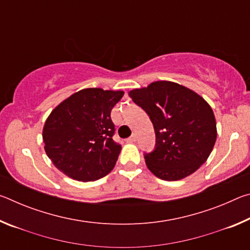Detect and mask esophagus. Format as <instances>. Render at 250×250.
Returning a JSON list of instances; mask_svg holds the SVG:
<instances>
[{"instance_id": "1", "label": "esophagus", "mask_w": 250, "mask_h": 250, "mask_svg": "<svg viewBox=\"0 0 250 250\" xmlns=\"http://www.w3.org/2000/svg\"><path fill=\"white\" fill-rule=\"evenodd\" d=\"M134 141H137V134H132L128 139V142H134Z\"/></svg>"}]
</instances>
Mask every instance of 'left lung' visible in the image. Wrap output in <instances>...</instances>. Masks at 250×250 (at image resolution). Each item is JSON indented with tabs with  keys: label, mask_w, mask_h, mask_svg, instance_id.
Here are the masks:
<instances>
[{
	"label": "left lung",
	"mask_w": 250,
	"mask_h": 250,
	"mask_svg": "<svg viewBox=\"0 0 250 250\" xmlns=\"http://www.w3.org/2000/svg\"><path fill=\"white\" fill-rule=\"evenodd\" d=\"M129 96L153 124L155 146L145 159L155 176L177 181L205 163L217 132L213 110L201 96L172 82L152 83Z\"/></svg>",
	"instance_id": "left-lung-1"
}]
</instances>
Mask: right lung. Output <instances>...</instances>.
Instances as JSON below:
<instances>
[{
	"label": "right lung",
	"mask_w": 250,
	"mask_h": 250,
	"mask_svg": "<svg viewBox=\"0 0 250 250\" xmlns=\"http://www.w3.org/2000/svg\"><path fill=\"white\" fill-rule=\"evenodd\" d=\"M124 91L87 88L58 104L43 129L45 152L54 166L76 181L89 182L116 166L121 145L113 140L111 109Z\"/></svg>",
	"instance_id": "obj_1"
}]
</instances>
